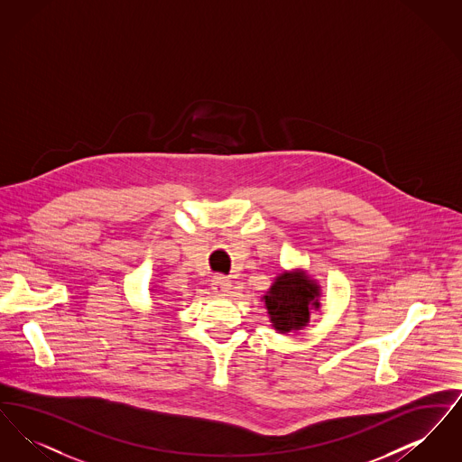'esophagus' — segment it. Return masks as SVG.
Returning a JSON list of instances; mask_svg holds the SVG:
<instances>
[{"instance_id":"obj_1","label":"esophagus","mask_w":462,"mask_h":462,"mask_svg":"<svg viewBox=\"0 0 462 462\" xmlns=\"http://www.w3.org/2000/svg\"><path fill=\"white\" fill-rule=\"evenodd\" d=\"M211 289L218 296H226V292L230 291V281L223 275H215L211 281Z\"/></svg>"}]
</instances>
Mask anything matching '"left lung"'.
<instances>
[{
    "label": "left lung",
    "mask_w": 462,
    "mask_h": 462,
    "mask_svg": "<svg viewBox=\"0 0 462 462\" xmlns=\"http://www.w3.org/2000/svg\"><path fill=\"white\" fill-rule=\"evenodd\" d=\"M320 287L303 270L281 273L263 296L270 322L281 334L301 330L310 322L311 310H319Z\"/></svg>",
    "instance_id": "left-lung-1"
}]
</instances>
